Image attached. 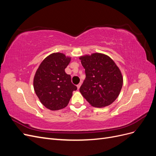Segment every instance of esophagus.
Masks as SVG:
<instances>
[{
    "mask_svg": "<svg viewBox=\"0 0 156 156\" xmlns=\"http://www.w3.org/2000/svg\"><path fill=\"white\" fill-rule=\"evenodd\" d=\"M81 83H79V84H77V87L78 90L80 88V87H81Z\"/></svg>",
    "mask_w": 156,
    "mask_h": 156,
    "instance_id": "34e87169",
    "label": "esophagus"
}]
</instances>
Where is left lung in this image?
<instances>
[{"label":"left lung","instance_id":"1","mask_svg":"<svg viewBox=\"0 0 156 156\" xmlns=\"http://www.w3.org/2000/svg\"><path fill=\"white\" fill-rule=\"evenodd\" d=\"M79 59L86 74L79 89L82 96L93 107L111 105L119 96L123 84L119 67L109 56L101 53L84 55Z\"/></svg>","mask_w":156,"mask_h":156}]
</instances>
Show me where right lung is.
Listing matches in <instances>:
<instances>
[{"mask_svg":"<svg viewBox=\"0 0 156 156\" xmlns=\"http://www.w3.org/2000/svg\"><path fill=\"white\" fill-rule=\"evenodd\" d=\"M71 58L61 53L49 55L42 61L34 78V89L40 102L51 111L66 107L77 89L71 81V76L65 68Z\"/></svg>","mask_w":156,"mask_h":156,"instance_id":"1","label":"right lung"}]
</instances>
